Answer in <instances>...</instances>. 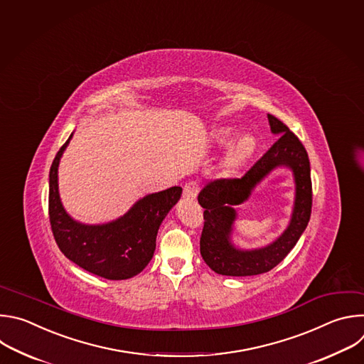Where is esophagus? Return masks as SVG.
<instances>
[{"mask_svg": "<svg viewBox=\"0 0 364 364\" xmlns=\"http://www.w3.org/2000/svg\"><path fill=\"white\" fill-rule=\"evenodd\" d=\"M199 193V183L196 181H189L183 186V198L186 199H195Z\"/></svg>", "mask_w": 364, "mask_h": 364, "instance_id": "obj_1", "label": "esophagus"}]
</instances>
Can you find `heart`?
<instances>
[{"instance_id":"1","label":"heart","mask_w":364,"mask_h":364,"mask_svg":"<svg viewBox=\"0 0 364 364\" xmlns=\"http://www.w3.org/2000/svg\"><path fill=\"white\" fill-rule=\"evenodd\" d=\"M232 139V132L231 130H223L220 133V140L223 143H228ZM258 148V140L252 134H245L242 136L235 144L234 148L230 152L228 156V164L231 166H240L245 164L257 151Z\"/></svg>"}]
</instances>
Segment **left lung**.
I'll return each instance as SVG.
<instances>
[{
	"instance_id": "8db88e82",
	"label": "left lung",
	"mask_w": 364,
	"mask_h": 364,
	"mask_svg": "<svg viewBox=\"0 0 364 364\" xmlns=\"http://www.w3.org/2000/svg\"><path fill=\"white\" fill-rule=\"evenodd\" d=\"M268 122L271 132L278 136L269 151L241 179L213 181L198 196V202L205 208L200 255L216 274L248 277L268 272L296 247L309 225L313 192L307 151L281 120L268 114ZM278 167L291 170L296 185L295 206L287 228L265 247L254 250L235 247L232 242L233 223L237 215L235 206L246 201L252 191Z\"/></svg>"
}]
</instances>
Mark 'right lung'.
Segmentation results:
<instances>
[{
    "instance_id": "add662e5",
    "label": "right lung",
    "mask_w": 364,
    "mask_h": 364,
    "mask_svg": "<svg viewBox=\"0 0 364 364\" xmlns=\"http://www.w3.org/2000/svg\"><path fill=\"white\" fill-rule=\"evenodd\" d=\"M71 137L73 133L50 168L48 215L54 240L70 261L95 275L106 279L132 278L152 259L159 227L181 199L182 188L172 186L143 196L114 221L82 224L67 213L58 193V165Z\"/></svg>"
}]
</instances>
